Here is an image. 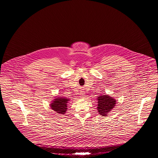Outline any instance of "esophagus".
<instances>
[{"instance_id":"obj_1","label":"esophagus","mask_w":158,"mask_h":158,"mask_svg":"<svg viewBox=\"0 0 158 158\" xmlns=\"http://www.w3.org/2000/svg\"><path fill=\"white\" fill-rule=\"evenodd\" d=\"M83 97H84L83 94H81V97H82V98H83Z\"/></svg>"}]
</instances>
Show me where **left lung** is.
Listing matches in <instances>:
<instances>
[{
  "label": "left lung",
  "instance_id": "left-lung-1",
  "mask_svg": "<svg viewBox=\"0 0 158 158\" xmlns=\"http://www.w3.org/2000/svg\"><path fill=\"white\" fill-rule=\"evenodd\" d=\"M97 99L98 100L97 109L98 113L101 115H107V114L115 106L116 101L108 95H104L99 96Z\"/></svg>",
  "mask_w": 158,
  "mask_h": 158
}]
</instances>
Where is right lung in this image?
<instances>
[{"mask_svg":"<svg viewBox=\"0 0 158 158\" xmlns=\"http://www.w3.org/2000/svg\"><path fill=\"white\" fill-rule=\"evenodd\" d=\"M69 101V99H68V98H62L61 97H60V98L54 99V101L50 105L51 108L56 113L64 114L68 109L67 105Z\"/></svg>","mask_w":158,"mask_h":158,"instance_id":"add662e5","label":"right lung"}]
</instances>
